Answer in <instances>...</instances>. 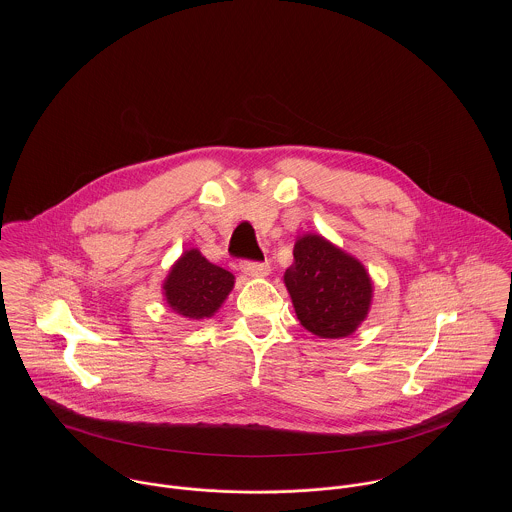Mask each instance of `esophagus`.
I'll return each instance as SVG.
<instances>
[{
	"instance_id": "34e87169",
	"label": "esophagus",
	"mask_w": 512,
	"mask_h": 512,
	"mask_svg": "<svg viewBox=\"0 0 512 512\" xmlns=\"http://www.w3.org/2000/svg\"><path fill=\"white\" fill-rule=\"evenodd\" d=\"M244 274L252 276V278H266L270 274V264H262V262H244L242 264Z\"/></svg>"
}]
</instances>
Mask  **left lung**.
<instances>
[{
  "label": "left lung",
  "instance_id": "left-lung-1",
  "mask_svg": "<svg viewBox=\"0 0 512 512\" xmlns=\"http://www.w3.org/2000/svg\"><path fill=\"white\" fill-rule=\"evenodd\" d=\"M284 284L299 323L321 339L353 335L372 305L363 262L315 232L297 236Z\"/></svg>",
  "mask_w": 512,
  "mask_h": 512
}]
</instances>
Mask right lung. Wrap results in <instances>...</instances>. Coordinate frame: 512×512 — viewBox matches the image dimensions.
Listing matches in <instances>:
<instances>
[{
	"label": "right lung",
	"mask_w": 512,
	"mask_h": 512,
	"mask_svg": "<svg viewBox=\"0 0 512 512\" xmlns=\"http://www.w3.org/2000/svg\"><path fill=\"white\" fill-rule=\"evenodd\" d=\"M163 299L179 315L201 321L211 319L234 288V276L211 264L201 250L189 248L171 266L163 280Z\"/></svg>",
	"instance_id": "right-lung-1"
}]
</instances>
